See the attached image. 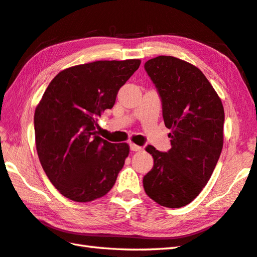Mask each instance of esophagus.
<instances>
[{"instance_id": "esophagus-1", "label": "esophagus", "mask_w": 257, "mask_h": 257, "mask_svg": "<svg viewBox=\"0 0 257 257\" xmlns=\"http://www.w3.org/2000/svg\"><path fill=\"white\" fill-rule=\"evenodd\" d=\"M130 149H131V151H141L142 147H139L134 145V143H130Z\"/></svg>"}]
</instances>
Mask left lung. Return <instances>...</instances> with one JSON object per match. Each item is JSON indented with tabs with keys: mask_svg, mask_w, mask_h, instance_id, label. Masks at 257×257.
Here are the masks:
<instances>
[{
	"mask_svg": "<svg viewBox=\"0 0 257 257\" xmlns=\"http://www.w3.org/2000/svg\"><path fill=\"white\" fill-rule=\"evenodd\" d=\"M145 70L163 105L172 148L147 146L154 167L143 177L147 195L166 208H182L209 182L223 146L222 102L196 66L173 56L147 61Z\"/></svg>",
	"mask_w": 257,
	"mask_h": 257,
	"instance_id": "obj_1",
	"label": "left lung"
}]
</instances>
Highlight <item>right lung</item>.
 I'll return each instance as SVG.
<instances>
[{"mask_svg": "<svg viewBox=\"0 0 257 257\" xmlns=\"http://www.w3.org/2000/svg\"><path fill=\"white\" fill-rule=\"evenodd\" d=\"M140 60L97 61L58 73L36 108V148L44 172L62 195L90 202L106 195L130 148L97 136L98 117L111 109Z\"/></svg>", "mask_w": 257, "mask_h": 257, "instance_id": "add662e5", "label": "right lung"}]
</instances>
